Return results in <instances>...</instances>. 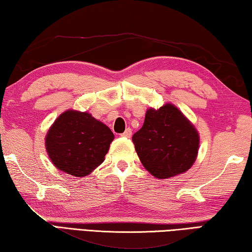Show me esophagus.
I'll list each match as a JSON object with an SVG mask.
<instances>
[{
  "label": "esophagus",
  "instance_id": "obj_1",
  "mask_svg": "<svg viewBox=\"0 0 252 252\" xmlns=\"http://www.w3.org/2000/svg\"><path fill=\"white\" fill-rule=\"evenodd\" d=\"M122 136H123V137L129 138V137L131 136V129H130V128H127V129L122 134Z\"/></svg>",
  "mask_w": 252,
  "mask_h": 252
}]
</instances>
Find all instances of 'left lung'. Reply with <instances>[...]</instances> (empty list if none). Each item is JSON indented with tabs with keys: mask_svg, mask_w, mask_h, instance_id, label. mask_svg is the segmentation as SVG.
Returning a JSON list of instances; mask_svg holds the SVG:
<instances>
[{
	"mask_svg": "<svg viewBox=\"0 0 252 252\" xmlns=\"http://www.w3.org/2000/svg\"><path fill=\"white\" fill-rule=\"evenodd\" d=\"M131 139L142 164L158 179L175 177L190 169L199 148L198 131L171 103L158 109L150 108L142 128Z\"/></svg>",
	"mask_w": 252,
	"mask_h": 252,
	"instance_id": "obj_1",
	"label": "left lung"
}]
</instances>
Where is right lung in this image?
<instances>
[{
	"instance_id": "add662e5",
	"label": "right lung",
	"mask_w": 252,
	"mask_h": 252,
	"mask_svg": "<svg viewBox=\"0 0 252 252\" xmlns=\"http://www.w3.org/2000/svg\"><path fill=\"white\" fill-rule=\"evenodd\" d=\"M114 137L109 127L91 114L66 110L49 128L45 144L57 169L86 177L102 163Z\"/></svg>"
}]
</instances>
